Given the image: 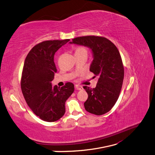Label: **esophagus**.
I'll use <instances>...</instances> for the list:
<instances>
[{
  "label": "esophagus",
  "instance_id": "34e87169",
  "mask_svg": "<svg viewBox=\"0 0 155 155\" xmlns=\"http://www.w3.org/2000/svg\"><path fill=\"white\" fill-rule=\"evenodd\" d=\"M75 88H76V89L78 90H82L83 89L82 86L81 85H75Z\"/></svg>",
  "mask_w": 155,
  "mask_h": 155
}]
</instances>
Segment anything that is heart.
Returning <instances> with one entry per match:
<instances>
[{
	"mask_svg": "<svg viewBox=\"0 0 155 155\" xmlns=\"http://www.w3.org/2000/svg\"><path fill=\"white\" fill-rule=\"evenodd\" d=\"M81 52H86L87 53V51H86L85 48L78 47L76 49V50H75V53H81Z\"/></svg>",
	"mask_w": 155,
	"mask_h": 155,
	"instance_id": "b5f03b06",
	"label": "heart"
}]
</instances>
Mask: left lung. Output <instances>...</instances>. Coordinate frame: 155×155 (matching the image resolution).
Returning <instances> with one entry per match:
<instances>
[{
	"label": "left lung",
	"mask_w": 155,
	"mask_h": 155,
	"mask_svg": "<svg viewBox=\"0 0 155 155\" xmlns=\"http://www.w3.org/2000/svg\"><path fill=\"white\" fill-rule=\"evenodd\" d=\"M69 43L88 47L92 54L90 71L98 80L96 88L83 86L88 95L85 109L96 115L109 112L118 100L124 79V67L117 48L107 38L96 36L77 37Z\"/></svg>",
	"instance_id": "1"
}]
</instances>
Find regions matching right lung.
I'll use <instances>...</instances> for the list:
<instances>
[{
  "label": "right lung",
  "mask_w": 155,
  "mask_h": 155,
  "mask_svg": "<svg viewBox=\"0 0 155 155\" xmlns=\"http://www.w3.org/2000/svg\"><path fill=\"white\" fill-rule=\"evenodd\" d=\"M69 41L42 42L31 50L25 59L21 81L22 93L30 109L42 120L55 122L64 115L65 101L74 92L71 82L61 88L51 84L57 72L54 54Z\"/></svg>",
  "instance_id": "right-lung-1"
}]
</instances>
